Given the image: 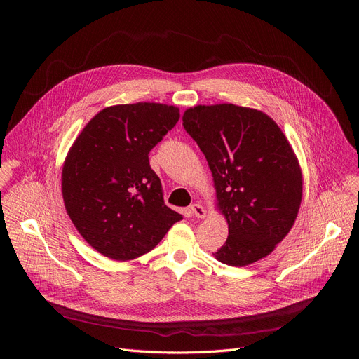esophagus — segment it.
<instances>
[{"mask_svg":"<svg viewBox=\"0 0 359 359\" xmlns=\"http://www.w3.org/2000/svg\"><path fill=\"white\" fill-rule=\"evenodd\" d=\"M191 212L196 217V218H205L206 217V211H205V208L203 206L201 205V203H192L191 206Z\"/></svg>","mask_w":359,"mask_h":359,"instance_id":"34e87169","label":"esophagus"}]
</instances>
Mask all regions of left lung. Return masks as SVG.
<instances>
[{"mask_svg":"<svg viewBox=\"0 0 359 359\" xmlns=\"http://www.w3.org/2000/svg\"><path fill=\"white\" fill-rule=\"evenodd\" d=\"M183 126L212 172L229 237L215 253L230 266L268 256L298 215L303 175L284 132L266 113L230 103L195 106Z\"/></svg>","mask_w":359,"mask_h":359,"instance_id":"8db88e82","label":"left lung"}]
</instances>
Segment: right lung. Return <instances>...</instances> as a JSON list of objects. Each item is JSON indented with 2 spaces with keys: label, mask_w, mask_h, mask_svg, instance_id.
Here are the masks:
<instances>
[{
  "label": "right lung",
  "mask_w": 359,
  "mask_h": 359,
  "mask_svg": "<svg viewBox=\"0 0 359 359\" xmlns=\"http://www.w3.org/2000/svg\"><path fill=\"white\" fill-rule=\"evenodd\" d=\"M180 118L175 106L134 103L99 111L74 141L62 167L67 214L106 257L153 250L182 215L163 199L148 154Z\"/></svg>",
  "instance_id": "obj_1"
}]
</instances>
